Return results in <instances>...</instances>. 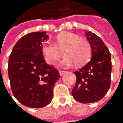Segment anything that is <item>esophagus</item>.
<instances>
[{
  "mask_svg": "<svg viewBox=\"0 0 123 123\" xmlns=\"http://www.w3.org/2000/svg\"><path fill=\"white\" fill-rule=\"evenodd\" d=\"M65 73H66L65 71H62V70H60V71H59V74H60L61 75H63L65 74Z\"/></svg>",
  "mask_w": 123,
  "mask_h": 123,
  "instance_id": "1",
  "label": "esophagus"
}]
</instances>
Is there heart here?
Instances as JSON below:
<instances>
[{"instance_id": "b5f03b06", "label": "heart", "mask_w": 123, "mask_h": 123, "mask_svg": "<svg viewBox=\"0 0 123 123\" xmlns=\"http://www.w3.org/2000/svg\"><path fill=\"white\" fill-rule=\"evenodd\" d=\"M65 47L63 50L65 57L59 65L68 68L73 66H81L90 60L92 55V47L90 42L85 39H81L73 32H62L55 37V44L46 41L41 43V50L45 61L49 65L55 63L59 56V50Z\"/></svg>"}]
</instances>
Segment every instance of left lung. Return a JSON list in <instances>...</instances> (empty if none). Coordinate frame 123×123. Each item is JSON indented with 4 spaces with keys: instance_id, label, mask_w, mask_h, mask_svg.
I'll list each match as a JSON object with an SVG mask.
<instances>
[{
    "instance_id": "obj_1",
    "label": "left lung",
    "mask_w": 123,
    "mask_h": 123,
    "mask_svg": "<svg viewBox=\"0 0 123 123\" xmlns=\"http://www.w3.org/2000/svg\"><path fill=\"white\" fill-rule=\"evenodd\" d=\"M92 47L90 61L75 71L76 83L71 95L80 103H94L101 100L110 87L111 54L104 41L95 33L86 32Z\"/></svg>"
}]
</instances>
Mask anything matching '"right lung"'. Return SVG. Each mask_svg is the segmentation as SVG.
Listing matches in <instances>:
<instances>
[{"label": "right lung", "instance_id": "right-lung-1", "mask_svg": "<svg viewBox=\"0 0 123 123\" xmlns=\"http://www.w3.org/2000/svg\"><path fill=\"white\" fill-rule=\"evenodd\" d=\"M48 36L34 32L19 39L9 58L8 74L13 95L29 108H43L53 97V87L60 78L56 69L48 65L41 46Z\"/></svg>", "mask_w": 123, "mask_h": 123}]
</instances>
